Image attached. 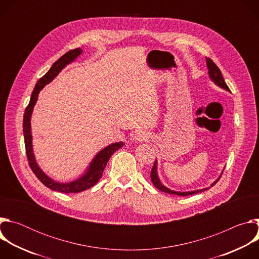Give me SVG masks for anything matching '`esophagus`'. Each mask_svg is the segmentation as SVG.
Masks as SVG:
<instances>
[{
	"label": "esophagus",
	"instance_id": "34e87169",
	"mask_svg": "<svg viewBox=\"0 0 259 259\" xmlns=\"http://www.w3.org/2000/svg\"><path fill=\"white\" fill-rule=\"evenodd\" d=\"M133 139L135 141H146L147 139H149V135H147L145 132L143 131H137L134 136H133Z\"/></svg>",
	"mask_w": 259,
	"mask_h": 259
}]
</instances>
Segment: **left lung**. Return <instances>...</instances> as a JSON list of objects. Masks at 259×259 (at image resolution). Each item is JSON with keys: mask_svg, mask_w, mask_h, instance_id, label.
<instances>
[{"mask_svg": "<svg viewBox=\"0 0 259 259\" xmlns=\"http://www.w3.org/2000/svg\"><path fill=\"white\" fill-rule=\"evenodd\" d=\"M206 61H207V66H208V72H209V76L211 78V80L216 84L218 85L219 87L224 88L228 91H230V88L228 87V85L226 84L225 82V79L223 77V75H221V71L220 69L218 68V66L213 62V60H211L210 58L206 57ZM221 177V175L219 176V178ZM219 178L212 184L211 187H213L214 184L219 180ZM151 179H152V182L154 183V186L164 192V193H167V194H170V195H177V196H190V195H194V194H197V193H201V192H204L206 190H208L209 188L207 189H203V190H200V191H195V192H187V193H178V192H174V191H171L169 189H167L166 187H164L163 184L161 183L159 177H158V174H157V161L154 163V166L152 168V172H151Z\"/></svg>", "mask_w": 259, "mask_h": 259, "instance_id": "obj_1", "label": "left lung"}]
</instances>
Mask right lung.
I'll return each instance as SVG.
<instances>
[{
  "label": "right lung",
  "instance_id": "add662e5",
  "mask_svg": "<svg viewBox=\"0 0 259 259\" xmlns=\"http://www.w3.org/2000/svg\"><path fill=\"white\" fill-rule=\"evenodd\" d=\"M82 50L80 48L69 50L64 55H62L57 61H55L52 65V67L45 73V75L36 82L34 89L31 93V97L29 100L28 105L25 108L24 116H23V134H24V143H25V152L27 161L29 164V167L31 171L34 173V175L39 178V180L49 188L52 191L69 194V193H80L83 191H86L90 189L91 187L95 186L96 182L100 179L102 176L103 170L110 158L116 151L123 146V142H116L106 146L105 149L100 151L94 160L92 161L89 169L83 175L81 178L77 179L76 181H71L69 183H59L54 181L53 179L49 178L35 163L33 153H32V145H31V133H30V116L32 113V108L35 104L36 99H38V94L40 91L44 88V86L48 83H50L57 75L58 72L68 63H70L72 60H75L80 54Z\"/></svg>",
  "mask_w": 259,
  "mask_h": 259
}]
</instances>
